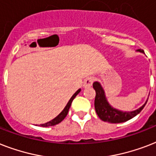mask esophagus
I'll list each match as a JSON object with an SVG mask.
<instances>
[{"label": "esophagus", "mask_w": 156, "mask_h": 156, "mask_svg": "<svg viewBox=\"0 0 156 156\" xmlns=\"http://www.w3.org/2000/svg\"><path fill=\"white\" fill-rule=\"evenodd\" d=\"M93 81H94V78L92 77H88L84 80V83H83V87H90L92 84Z\"/></svg>", "instance_id": "1"}]
</instances>
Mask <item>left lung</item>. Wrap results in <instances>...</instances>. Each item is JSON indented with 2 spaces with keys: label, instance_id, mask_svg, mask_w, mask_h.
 Instances as JSON below:
<instances>
[{
  "label": "left lung",
  "instance_id": "8db88e82",
  "mask_svg": "<svg viewBox=\"0 0 156 156\" xmlns=\"http://www.w3.org/2000/svg\"><path fill=\"white\" fill-rule=\"evenodd\" d=\"M141 52H144L143 49H138ZM93 88L95 90V108L96 113L102 121L109 122V123H121L125 122L131 118H133L136 115H138L143 109L144 105L140 108L137 109L133 112H121L113 108L109 105L104 95V91L102 87L98 82L93 83Z\"/></svg>",
  "mask_w": 156,
  "mask_h": 156
}]
</instances>
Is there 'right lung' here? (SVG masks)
<instances>
[{
    "instance_id": "obj_1",
    "label": "right lung",
    "mask_w": 156,
    "mask_h": 156,
    "mask_svg": "<svg viewBox=\"0 0 156 156\" xmlns=\"http://www.w3.org/2000/svg\"><path fill=\"white\" fill-rule=\"evenodd\" d=\"M80 89L79 90H78L77 91H76L74 94L73 95V96L70 98V100H69V101L68 102V104H66V108L63 109V111L61 112V113L59 114L58 116H56V117H55V118L53 119V120H52V121H48V122H47V123L45 124H42L41 125V126H44V127H48V126H55V125H57V124L61 123V121H63L64 119H65V117H66V116H67V114H68V112H69V108H70L71 106V104H72V101L73 100V99L76 97V95H78V93L80 92Z\"/></svg>"
}]
</instances>
